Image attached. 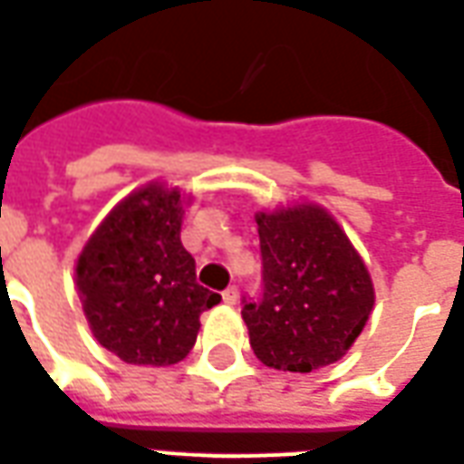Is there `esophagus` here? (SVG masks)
Returning a JSON list of instances; mask_svg holds the SVG:
<instances>
[{"instance_id": "obj_1", "label": "esophagus", "mask_w": 464, "mask_h": 464, "mask_svg": "<svg viewBox=\"0 0 464 464\" xmlns=\"http://www.w3.org/2000/svg\"><path fill=\"white\" fill-rule=\"evenodd\" d=\"M222 299H225V304L232 306V304H237V299H239V289H237V286H227V289L222 292Z\"/></svg>"}]
</instances>
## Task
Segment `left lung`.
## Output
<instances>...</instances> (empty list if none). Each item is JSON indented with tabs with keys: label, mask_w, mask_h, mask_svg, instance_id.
<instances>
[{
	"label": "left lung",
	"mask_w": 464,
	"mask_h": 464,
	"mask_svg": "<svg viewBox=\"0 0 464 464\" xmlns=\"http://www.w3.org/2000/svg\"><path fill=\"white\" fill-rule=\"evenodd\" d=\"M256 227L262 294L242 299L255 356L292 373L339 361L373 309L366 265L336 219L314 205L259 215Z\"/></svg>",
	"instance_id": "left-lung-1"
}]
</instances>
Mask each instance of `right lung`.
I'll use <instances>...</instances> for the list:
<instances>
[{"label": "right lung", "mask_w": 464, "mask_h": 464, "mask_svg": "<svg viewBox=\"0 0 464 464\" xmlns=\"http://www.w3.org/2000/svg\"><path fill=\"white\" fill-rule=\"evenodd\" d=\"M178 190L148 185L125 198L83 246L81 302L98 343L135 366H170L190 353L199 314L222 296L198 284L180 242Z\"/></svg>", "instance_id": "1"}]
</instances>
